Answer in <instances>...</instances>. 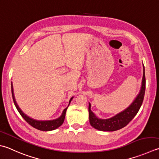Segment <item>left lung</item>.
<instances>
[{
	"instance_id": "obj_1",
	"label": "left lung",
	"mask_w": 159,
	"mask_h": 159,
	"mask_svg": "<svg viewBox=\"0 0 159 159\" xmlns=\"http://www.w3.org/2000/svg\"><path fill=\"white\" fill-rule=\"evenodd\" d=\"M143 74L141 89L134 100L125 110L110 119H102L98 118L96 114L93 113V111H92L91 104L89 102V123L94 128L100 130V131L114 132L126 126L134 119V117L138 113L139 109L141 106L145 95V75L143 63Z\"/></svg>"
}]
</instances>
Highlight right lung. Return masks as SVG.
I'll return each instance as SVG.
<instances>
[{
  "instance_id": "obj_1",
  "label": "right lung",
  "mask_w": 159,
  "mask_h": 159,
  "mask_svg": "<svg viewBox=\"0 0 159 159\" xmlns=\"http://www.w3.org/2000/svg\"><path fill=\"white\" fill-rule=\"evenodd\" d=\"M11 94H12V98H13V101H14L15 106L16 107L18 112H19L20 114L22 116V117H23L30 125H32L33 127H34V128L40 130V131H52V130H54L56 129H57L58 127H60L64 122L67 109L68 107H69L71 100H72L74 98V97H71L70 98L68 106L65 109H64V110L63 111V113H62L61 116L58 118H57V119H54V120H39L34 119L28 116L27 114H25L23 111L20 110V108L18 105L16 101L12 83H11Z\"/></svg>"
}]
</instances>
